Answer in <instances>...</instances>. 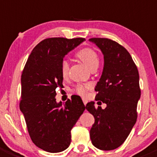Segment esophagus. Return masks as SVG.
<instances>
[{
  "instance_id": "1",
  "label": "esophagus",
  "mask_w": 157,
  "mask_h": 157,
  "mask_svg": "<svg viewBox=\"0 0 157 157\" xmlns=\"http://www.w3.org/2000/svg\"><path fill=\"white\" fill-rule=\"evenodd\" d=\"M83 104H84V105H86L87 103V100L86 98H83Z\"/></svg>"
}]
</instances>
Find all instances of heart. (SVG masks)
<instances>
[{"mask_svg":"<svg viewBox=\"0 0 157 157\" xmlns=\"http://www.w3.org/2000/svg\"><path fill=\"white\" fill-rule=\"evenodd\" d=\"M77 58H79L83 63L85 64L86 67L90 70L98 67L99 65V58L97 52L94 50L90 48H84L80 49V51L76 54ZM61 74L63 77H66L68 75L69 71V63L67 60H63L60 65ZM89 88L88 86H77L76 87V92L80 95H85L87 93V89Z\"/></svg>","mask_w":157,"mask_h":157,"instance_id":"1","label":"heart"}]
</instances>
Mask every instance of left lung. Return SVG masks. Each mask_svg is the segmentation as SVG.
Instances as JSON below:
<instances>
[{
  "label": "left lung",
  "instance_id": "1",
  "mask_svg": "<svg viewBox=\"0 0 157 157\" xmlns=\"http://www.w3.org/2000/svg\"><path fill=\"white\" fill-rule=\"evenodd\" d=\"M89 41L104 55V68L95 87V99L107 105L105 109L95 108L94 101L86 105L95 119L90 130V140L98 149L112 150L125 141L136 122L137 103L141 95L139 71L129 52L118 42L105 38Z\"/></svg>",
  "mask_w": 157,
  "mask_h": 157
}]
</instances>
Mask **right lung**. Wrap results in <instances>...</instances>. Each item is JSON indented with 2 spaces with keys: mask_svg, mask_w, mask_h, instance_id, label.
<instances>
[{
  "mask_svg": "<svg viewBox=\"0 0 157 157\" xmlns=\"http://www.w3.org/2000/svg\"><path fill=\"white\" fill-rule=\"evenodd\" d=\"M84 40L44 39L32 51L22 71L20 110L33 143L49 153H59L69 147L70 131L86 108L77 95L64 105L56 99V88L63 87L61 63Z\"/></svg>",
  "mask_w": 157,
  "mask_h": 157,
  "instance_id": "obj_1",
  "label": "right lung"
}]
</instances>
